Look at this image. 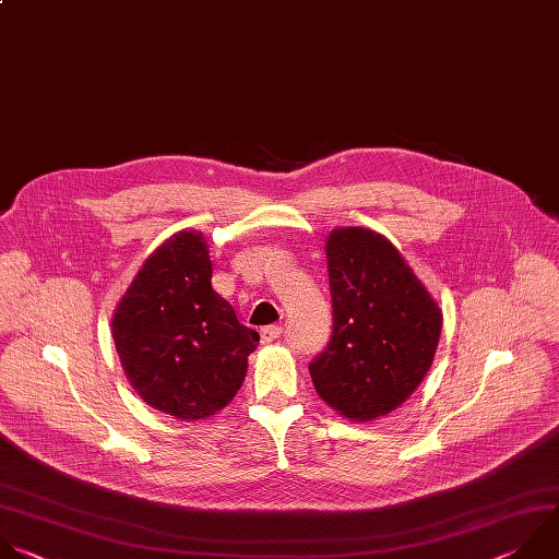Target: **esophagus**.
Wrapping results in <instances>:
<instances>
[{
  "mask_svg": "<svg viewBox=\"0 0 559 559\" xmlns=\"http://www.w3.org/2000/svg\"><path fill=\"white\" fill-rule=\"evenodd\" d=\"M260 337H262L264 344L280 340L282 337V325H266V328H262L260 330Z\"/></svg>",
  "mask_w": 559,
  "mask_h": 559,
  "instance_id": "1",
  "label": "esophagus"
}]
</instances>
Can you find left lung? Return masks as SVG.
<instances>
[{
	"label": "left lung",
	"instance_id": "left-lung-1",
	"mask_svg": "<svg viewBox=\"0 0 559 559\" xmlns=\"http://www.w3.org/2000/svg\"><path fill=\"white\" fill-rule=\"evenodd\" d=\"M325 258L332 334L308 364L314 390L353 420L390 414L425 379L442 314L401 253L374 231H332Z\"/></svg>",
	"mask_w": 559,
	"mask_h": 559
}]
</instances>
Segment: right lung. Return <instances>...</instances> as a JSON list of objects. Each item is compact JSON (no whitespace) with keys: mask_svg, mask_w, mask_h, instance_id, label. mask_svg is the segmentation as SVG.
Listing matches in <instances>:
<instances>
[{"mask_svg":"<svg viewBox=\"0 0 559 559\" xmlns=\"http://www.w3.org/2000/svg\"><path fill=\"white\" fill-rule=\"evenodd\" d=\"M111 337L143 401L182 420L215 414L238 394L260 342L211 288L206 242L193 231L147 258L111 319Z\"/></svg>","mask_w":559,"mask_h":559,"instance_id":"right-lung-1","label":"right lung"}]
</instances>
